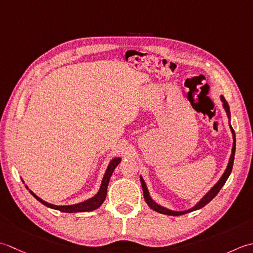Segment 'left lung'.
<instances>
[{
  "instance_id": "left-lung-1",
  "label": "left lung",
  "mask_w": 253,
  "mask_h": 253,
  "mask_svg": "<svg viewBox=\"0 0 253 253\" xmlns=\"http://www.w3.org/2000/svg\"><path fill=\"white\" fill-rule=\"evenodd\" d=\"M221 101L224 102V108L226 112H227V116L230 118V111H229V106L227 104V101H226L225 98L221 96ZM230 128H231V132H233V136H234V144H233V151H231V156L229 158V163H228V166L227 168H226L225 172L223 174V177H221L219 179V181L216 183L214 187L210 190V192L205 195V197L200 201V202L194 206V208L190 209V210H187V211H182V212H174V211H170V210H167L163 208V206L158 205L157 203L154 202V201L151 199V197H149V193L147 191V188H146V184L145 182H144L143 178L141 177V183H142V189H143V194H144V199H145L146 203L148 204L149 208H151L152 210L156 211V212L161 213V214H165V215H171V216H179V215H183V214H187V213H190L192 212V211H197L199 209H202L203 206H205L206 204H208L209 202H211L216 195H217V193L219 192V190L223 188V185L225 184V182L227 181V179L229 177V174L231 172V170H233V165H234V158H235V151H236V135H235V131L234 128L231 127L230 126Z\"/></svg>"
}]
</instances>
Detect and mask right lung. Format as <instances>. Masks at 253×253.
Returning a JSON list of instances; mask_svg holds the SVG:
<instances>
[{
	"instance_id": "1",
	"label": "right lung",
	"mask_w": 253,
	"mask_h": 253,
	"mask_svg": "<svg viewBox=\"0 0 253 253\" xmlns=\"http://www.w3.org/2000/svg\"><path fill=\"white\" fill-rule=\"evenodd\" d=\"M121 162V158H115L112 159L110 162L109 166L107 168V171L105 173V177L102 179V182H101V187L100 190L98 191V193L95 195L94 198H91L89 200L85 201V202H82L79 204H75V205H68V206H58V205H53V204H50L44 202L43 200H41L40 198H38L37 195L35 193H33L30 191L34 197L37 199L40 203H42L43 205L48 206L50 209H54V210H58L60 212H64V213H77V212H90V211H94L96 209L99 208V206L104 202L105 199H106V195H107V188H108V183H109V180L112 176V172L115 168L118 166V165L120 164Z\"/></svg>"
}]
</instances>
